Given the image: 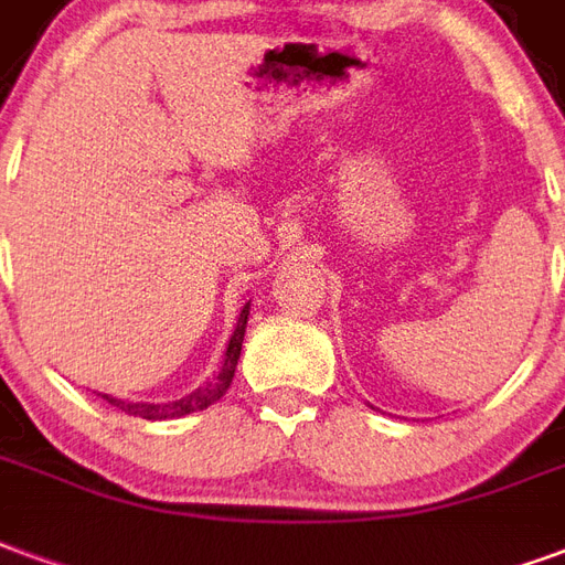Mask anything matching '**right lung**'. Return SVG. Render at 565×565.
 <instances>
[{
    "instance_id": "right-lung-1",
    "label": "right lung",
    "mask_w": 565,
    "mask_h": 565,
    "mask_svg": "<svg viewBox=\"0 0 565 565\" xmlns=\"http://www.w3.org/2000/svg\"><path fill=\"white\" fill-rule=\"evenodd\" d=\"M246 319H249V303L243 307L241 316H237V324H234L232 340H228V349H225V358H222L220 373L213 379H207L201 388H195L186 397L171 403H126L110 397V394H102L110 406H117L122 413L135 415V418H147V422H168V418H183V415L201 413L207 409L210 403H216L228 391L234 379V370H237V358H241V345H243V333H246Z\"/></svg>"
}]
</instances>
